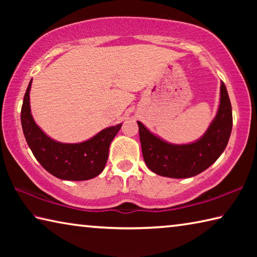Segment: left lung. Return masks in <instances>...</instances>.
Returning a JSON list of instances; mask_svg holds the SVG:
<instances>
[{
	"mask_svg": "<svg viewBox=\"0 0 257 257\" xmlns=\"http://www.w3.org/2000/svg\"><path fill=\"white\" fill-rule=\"evenodd\" d=\"M139 127L143 158L150 170L169 178H190L206 170L227 147L232 130V110L223 81L215 118L203 136L189 144H171L151 133L141 121Z\"/></svg>",
	"mask_w": 257,
	"mask_h": 257,
	"instance_id": "1",
	"label": "left lung"
}]
</instances>
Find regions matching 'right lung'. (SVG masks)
<instances>
[{
    "label": "right lung",
    "instance_id": "add662e5",
    "mask_svg": "<svg viewBox=\"0 0 257 257\" xmlns=\"http://www.w3.org/2000/svg\"><path fill=\"white\" fill-rule=\"evenodd\" d=\"M32 80L21 107V125L26 142L35 158L47 172L59 179L81 181L97 177L105 168L111 142L122 123L103 129L81 143L56 142L47 136L33 118L29 102Z\"/></svg>",
    "mask_w": 257,
    "mask_h": 257
}]
</instances>
